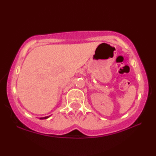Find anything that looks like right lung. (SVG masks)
<instances>
[{"mask_svg": "<svg viewBox=\"0 0 156 156\" xmlns=\"http://www.w3.org/2000/svg\"><path fill=\"white\" fill-rule=\"evenodd\" d=\"M48 117H49V116H46V117H44V118H40V119H48Z\"/></svg>", "mask_w": 156, "mask_h": 156, "instance_id": "add662e5", "label": "right lung"}]
</instances>
